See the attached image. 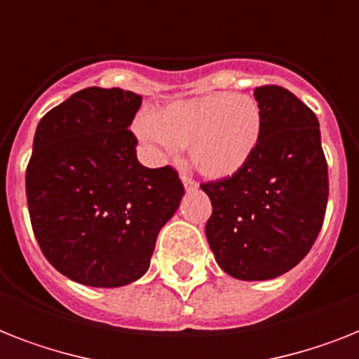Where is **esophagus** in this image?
Wrapping results in <instances>:
<instances>
[{"instance_id": "1", "label": "esophagus", "mask_w": 359, "mask_h": 359, "mask_svg": "<svg viewBox=\"0 0 359 359\" xmlns=\"http://www.w3.org/2000/svg\"><path fill=\"white\" fill-rule=\"evenodd\" d=\"M180 179H182V182H184V188L186 189H195V188H197V182H195V180L191 179V177H189L188 173H184V171L180 173Z\"/></svg>"}]
</instances>
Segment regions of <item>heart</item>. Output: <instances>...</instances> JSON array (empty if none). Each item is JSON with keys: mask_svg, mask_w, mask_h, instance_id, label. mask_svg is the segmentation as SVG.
I'll return each instance as SVG.
<instances>
[{"mask_svg": "<svg viewBox=\"0 0 359 359\" xmlns=\"http://www.w3.org/2000/svg\"><path fill=\"white\" fill-rule=\"evenodd\" d=\"M262 129L264 114L258 101L225 92L175 101L136 123L140 138L168 156L188 147L195 170L210 179L238 173L255 154Z\"/></svg>", "mask_w": 359, "mask_h": 359, "instance_id": "1", "label": "heart"}]
</instances>
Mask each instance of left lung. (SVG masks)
<instances>
[{
  "mask_svg": "<svg viewBox=\"0 0 359 359\" xmlns=\"http://www.w3.org/2000/svg\"><path fill=\"white\" fill-rule=\"evenodd\" d=\"M264 129L238 173L203 182L212 201L206 238L215 262L240 280H267L310 252L325 221L328 165L316 114L290 90L264 84Z\"/></svg>",
  "mask_w": 359,
  "mask_h": 359,
  "instance_id": "1",
  "label": "left lung"
}]
</instances>
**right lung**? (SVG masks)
<instances>
[{
	"label": "right lung",
	"instance_id": "add662e5",
	"mask_svg": "<svg viewBox=\"0 0 359 359\" xmlns=\"http://www.w3.org/2000/svg\"><path fill=\"white\" fill-rule=\"evenodd\" d=\"M140 104L129 90L90 86L36 127L25 171L29 217L49 264L79 284L138 280L184 195L177 170L136 158L129 125Z\"/></svg>",
	"mask_w": 359,
	"mask_h": 359
}]
</instances>
